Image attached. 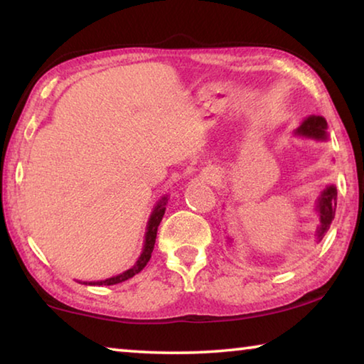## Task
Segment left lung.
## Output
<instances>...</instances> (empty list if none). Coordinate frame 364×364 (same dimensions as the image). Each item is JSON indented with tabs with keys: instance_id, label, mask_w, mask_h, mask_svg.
I'll return each mask as SVG.
<instances>
[{
	"instance_id": "1",
	"label": "left lung",
	"mask_w": 364,
	"mask_h": 364,
	"mask_svg": "<svg viewBox=\"0 0 364 364\" xmlns=\"http://www.w3.org/2000/svg\"><path fill=\"white\" fill-rule=\"evenodd\" d=\"M297 136L311 138L316 141L328 139V122L321 115H310L300 123V127L294 132ZM337 207V188L334 184L326 186L324 191L315 202V210L318 213V228H316V242H321L324 234L328 232L329 226L334 220ZM228 242H232L231 237H228Z\"/></svg>"
}]
</instances>
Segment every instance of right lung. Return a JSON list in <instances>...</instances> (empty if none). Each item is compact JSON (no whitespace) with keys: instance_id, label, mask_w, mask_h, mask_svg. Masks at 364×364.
Masks as SVG:
<instances>
[{"instance_id":"obj_1","label":"right lung","mask_w":364,"mask_h":364,"mask_svg":"<svg viewBox=\"0 0 364 364\" xmlns=\"http://www.w3.org/2000/svg\"><path fill=\"white\" fill-rule=\"evenodd\" d=\"M167 202H168V197L164 196V197H160L157 204L154 205V210H152L149 221H147V226H146L143 252H141V255L136 260V263H134L130 269L123 271V273L112 276V278H107L104 281L83 282V284H86V286H114V284H119V282H123V281L133 278L134 274H138L139 271L146 267L147 262L151 260V254L154 250V244H156V237H157V228L160 225V221H162V218H164L165 205H167Z\"/></svg>"}]
</instances>
